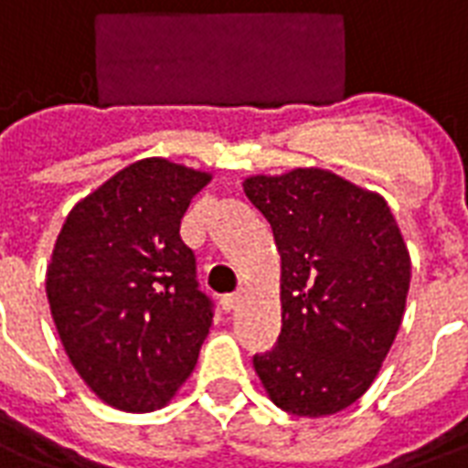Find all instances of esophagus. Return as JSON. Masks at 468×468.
Wrapping results in <instances>:
<instances>
[{"label": "esophagus", "mask_w": 468, "mask_h": 468, "mask_svg": "<svg viewBox=\"0 0 468 468\" xmlns=\"http://www.w3.org/2000/svg\"><path fill=\"white\" fill-rule=\"evenodd\" d=\"M240 302H242V292H235V294H228V297L220 299V309H223L226 314H230L238 309V304H240Z\"/></svg>", "instance_id": "esophagus-1"}]
</instances>
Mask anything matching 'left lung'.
<instances>
[{
    "instance_id": "obj_1",
    "label": "left lung",
    "mask_w": 468,
    "mask_h": 468,
    "mask_svg": "<svg viewBox=\"0 0 468 468\" xmlns=\"http://www.w3.org/2000/svg\"><path fill=\"white\" fill-rule=\"evenodd\" d=\"M280 252L282 331L252 358L267 398L299 417H329L376 380L400 331L408 245L376 191L299 166L242 181Z\"/></svg>"
}]
</instances>
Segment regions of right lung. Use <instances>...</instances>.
<instances>
[{
    "instance_id": "right-lung-1",
    "label": "right lung",
    "mask_w": 468,
    "mask_h": 468,
    "mask_svg": "<svg viewBox=\"0 0 468 468\" xmlns=\"http://www.w3.org/2000/svg\"><path fill=\"white\" fill-rule=\"evenodd\" d=\"M210 178V171L147 156L100 184L63 220L46 297L68 361L110 408H164L194 373L213 312L178 228Z\"/></svg>"
}]
</instances>
